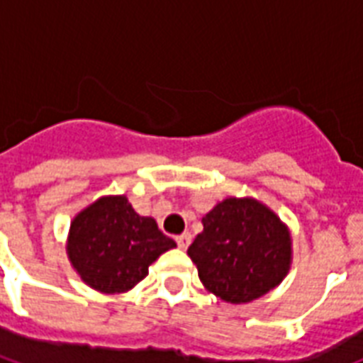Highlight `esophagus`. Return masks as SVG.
<instances>
[{
	"label": "esophagus",
	"mask_w": 363,
	"mask_h": 363,
	"mask_svg": "<svg viewBox=\"0 0 363 363\" xmlns=\"http://www.w3.org/2000/svg\"><path fill=\"white\" fill-rule=\"evenodd\" d=\"M175 241L179 245V248H188V245L192 241V235L190 233H181V235H177Z\"/></svg>",
	"instance_id": "esophagus-1"
}]
</instances>
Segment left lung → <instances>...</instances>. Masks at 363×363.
Masks as SVG:
<instances>
[{
	"mask_svg": "<svg viewBox=\"0 0 363 363\" xmlns=\"http://www.w3.org/2000/svg\"><path fill=\"white\" fill-rule=\"evenodd\" d=\"M188 247L199 281L228 303H248L281 284L292 239L281 218L252 198H228L203 216Z\"/></svg>",
	"mask_w": 363,
	"mask_h": 363,
	"instance_id": "obj_1",
	"label": "left lung"
}]
</instances>
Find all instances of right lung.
Listing matches in <instances>:
<instances>
[{
    "label": "right lung",
    "mask_w": 363,
    "mask_h": 363,
    "mask_svg": "<svg viewBox=\"0 0 363 363\" xmlns=\"http://www.w3.org/2000/svg\"><path fill=\"white\" fill-rule=\"evenodd\" d=\"M175 247L154 218L137 215L125 196H105L73 218L67 256L88 286L122 294L148 275L160 254Z\"/></svg>",
    "instance_id": "right-lung-1"
}]
</instances>
